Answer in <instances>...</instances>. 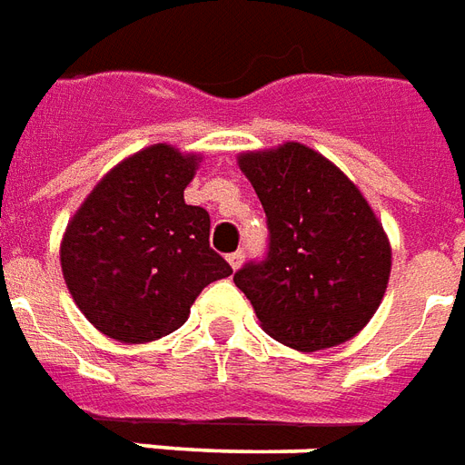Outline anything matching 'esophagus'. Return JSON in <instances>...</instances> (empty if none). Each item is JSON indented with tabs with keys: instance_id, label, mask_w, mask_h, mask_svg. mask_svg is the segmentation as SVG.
<instances>
[{
	"instance_id": "1",
	"label": "esophagus",
	"mask_w": 465,
	"mask_h": 465,
	"mask_svg": "<svg viewBox=\"0 0 465 465\" xmlns=\"http://www.w3.org/2000/svg\"><path fill=\"white\" fill-rule=\"evenodd\" d=\"M243 259H246V256H243V251H233V253L226 256V261H229V266H232L233 271H236V268H242Z\"/></svg>"
}]
</instances>
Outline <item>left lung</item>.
<instances>
[{"mask_svg":"<svg viewBox=\"0 0 465 465\" xmlns=\"http://www.w3.org/2000/svg\"><path fill=\"white\" fill-rule=\"evenodd\" d=\"M268 219V253L233 273L261 328L315 352L355 338L380 308L391 246L362 192L328 157L285 143L239 154Z\"/></svg>","mask_w":465,"mask_h":465,"instance_id":"1","label":"left lung"}]
</instances>
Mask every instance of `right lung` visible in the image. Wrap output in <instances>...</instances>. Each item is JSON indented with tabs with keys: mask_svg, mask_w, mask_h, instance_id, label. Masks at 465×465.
Returning <instances> with one entry per match:
<instances>
[{
	"mask_svg": "<svg viewBox=\"0 0 465 465\" xmlns=\"http://www.w3.org/2000/svg\"><path fill=\"white\" fill-rule=\"evenodd\" d=\"M199 154L150 145L103 177L68 222L61 271L93 328L153 342L184 325L202 288L232 276L209 246V214L184 204Z\"/></svg>",
	"mask_w": 465,
	"mask_h": 465,
	"instance_id": "1",
	"label": "right lung"
}]
</instances>
